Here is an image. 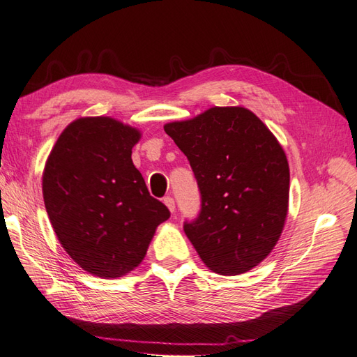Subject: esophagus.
<instances>
[{
	"label": "esophagus",
	"mask_w": 357,
	"mask_h": 357,
	"mask_svg": "<svg viewBox=\"0 0 357 357\" xmlns=\"http://www.w3.org/2000/svg\"><path fill=\"white\" fill-rule=\"evenodd\" d=\"M162 202L164 204H166V206L170 209V211L173 213V211H175V199H173L172 196H166V197H164V200H162Z\"/></svg>",
	"instance_id": "obj_1"
}]
</instances>
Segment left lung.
I'll list each match as a JSON object with an SVG mask.
<instances>
[{"label": "left lung", "mask_w": 357, "mask_h": 357, "mask_svg": "<svg viewBox=\"0 0 357 357\" xmlns=\"http://www.w3.org/2000/svg\"><path fill=\"white\" fill-rule=\"evenodd\" d=\"M184 152L200 211L184 232L213 271L235 276L268 257L288 213L289 167L282 146L243 107H214L164 126Z\"/></svg>", "instance_id": "8db88e82"}]
</instances>
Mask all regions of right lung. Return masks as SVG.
Here are the masks:
<instances>
[{
    "label": "right lung",
    "mask_w": 357,
    "mask_h": 357,
    "mask_svg": "<svg viewBox=\"0 0 357 357\" xmlns=\"http://www.w3.org/2000/svg\"><path fill=\"white\" fill-rule=\"evenodd\" d=\"M139 139V131L114 119H78L45 166L43 200L54 232L69 257L99 278L134 270L170 217L132 164Z\"/></svg>",
    "instance_id": "obj_1"
}]
</instances>
